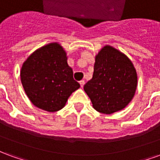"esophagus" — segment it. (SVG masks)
I'll return each instance as SVG.
<instances>
[{"mask_svg": "<svg viewBox=\"0 0 160 160\" xmlns=\"http://www.w3.org/2000/svg\"><path fill=\"white\" fill-rule=\"evenodd\" d=\"M80 87H84V85H85V80H80Z\"/></svg>", "mask_w": 160, "mask_h": 160, "instance_id": "esophagus-1", "label": "esophagus"}]
</instances>
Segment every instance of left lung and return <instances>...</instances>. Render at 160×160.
<instances>
[{
	"label": "left lung",
	"instance_id": "8db88e82",
	"mask_svg": "<svg viewBox=\"0 0 160 160\" xmlns=\"http://www.w3.org/2000/svg\"><path fill=\"white\" fill-rule=\"evenodd\" d=\"M138 84L136 69L124 53L104 45L95 56L92 78L84 86L92 107L110 115L118 112L133 99Z\"/></svg>",
	"mask_w": 160,
	"mask_h": 160
}]
</instances>
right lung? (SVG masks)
<instances>
[{
    "label": "right lung",
    "mask_w": 160,
    "mask_h": 160,
    "mask_svg": "<svg viewBox=\"0 0 160 160\" xmlns=\"http://www.w3.org/2000/svg\"><path fill=\"white\" fill-rule=\"evenodd\" d=\"M73 75L66 50L57 42L36 49L20 69L26 96L36 107L49 112L62 110L70 95L80 87Z\"/></svg>",
    "instance_id": "add662e5"
}]
</instances>
